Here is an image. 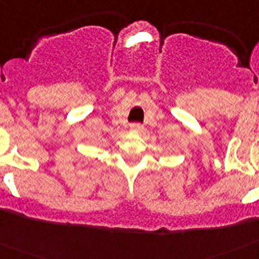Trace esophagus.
Here are the masks:
<instances>
[{
    "mask_svg": "<svg viewBox=\"0 0 259 259\" xmlns=\"http://www.w3.org/2000/svg\"><path fill=\"white\" fill-rule=\"evenodd\" d=\"M130 127H131L132 131H136V132H141L144 130L143 124H140V123H132Z\"/></svg>",
    "mask_w": 259,
    "mask_h": 259,
    "instance_id": "1",
    "label": "esophagus"
}]
</instances>
